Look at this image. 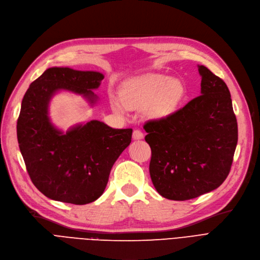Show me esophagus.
I'll use <instances>...</instances> for the list:
<instances>
[{"label": "esophagus", "mask_w": 260, "mask_h": 260, "mask_svg": "<svg viewBox=\"0 0 260 260\" xmlns=\"http://www.w3.org/2000/svg\"><path fill=\"white\" fill-rule=\"evenodd\" d=\"M132 138L133 140H142L144 138V134L141 130H134L133 131V134H132Z\"/></svg>", "instance_id": "obj_1"}]
</instances>
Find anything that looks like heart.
<instances>
[{"label":"heart","mask_w":260,"mask_h":260,"mask_svg":"<svg viewBox=\"0 0 260 260\" xmlns=\"http://www.w3.org/2000/svg\"><path fill=\"white\" fill-rule=\"evenodd\" d=\"M185 92L183 83L163 75H150L124 86L120 98L111 96L113 109L123 113L126 109H143L153 117H163L177 109Z\"/></svg>","instance_id":"1"}]
</instances>
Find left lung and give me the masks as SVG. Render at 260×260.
Here are the masks:
<instances>
[{
    "mask_svg": "<svg viewBox=\"0 0 260 260\" xmlns=\"http://www.w3.org/2000/svg\"><path fill=\"white\" fill-rule=\"evenodd\" d=\"M201 96L171 115L144 124L151 148L149 173L158 193L186 201L209 193L230 174L238 124L225 82L203 65Z\"/></svg>",
    "mask_w": 260,
    "mask_h": 260,
    "instance_id": "obj_1",
    "label": "left lung"
}]
</instances>
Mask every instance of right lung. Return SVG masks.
Instances as JSON below:
<instances>
[{"label":"right lung","instance_id":"1","mask_svg":"<svg viewBox=\"0 0 260 260\" xmlns=\"http://www.w3.org/2000/svg\"><path fill=\"white\" fill-rule=\"evenodd\" d=\"M105 78L98 71L51 67L29 85L17 121V138L30 180L49 199L75 205L95 202L105 192L112 166L131 143L132 129H113L100 120L55 127L50 101L64 90L94 107Z\"/></svg>","mask_w":260,"mask_h":260}]
</instances>
